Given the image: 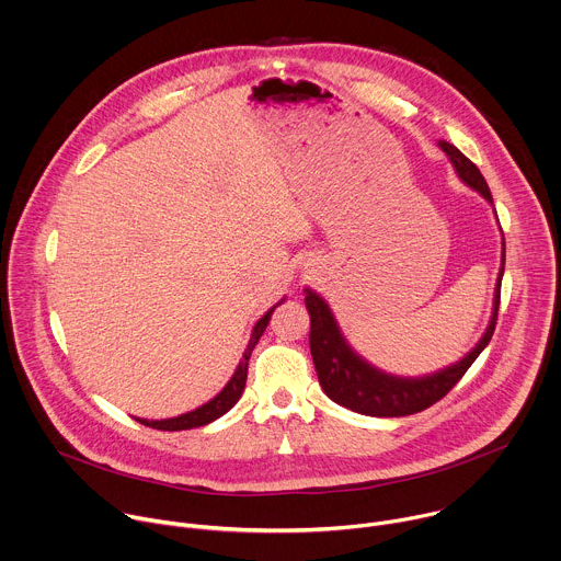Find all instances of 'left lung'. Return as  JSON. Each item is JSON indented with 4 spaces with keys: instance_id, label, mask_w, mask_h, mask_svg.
Wrapping results in <instances>:
<instances>
[{
    "instance_id": "left-lung-1",
    "label": "left lung",
    "mask_w": 561,
    "mask_h": 561,
    "mask_svg": "<svg viewBox=\"0 0 561 561\" xmlns=\"http://www.w3.org/2000/svg\"><path fill=\"white\" fill-rule=\"evenodd\" d=\"M438 145L451 160L460 180L493 205L489 184L480 173V169L451 142L440 140ZM504 253L506 251L502 242V266L495 282L493 312L482 339L476 343V347L469 354H465L454 365L440 371H434V375L416 377V379L388 375V371L377 369L363 356H358L341 334L339 323L330 306L325 304V299L312 293L310 288H306V308L310 312V354L314 360L319 383L328 394V399H332L334 403L356 414L379 416V419L410 416L438 403L462 379L465 371L471 367V363L480 356V352L489 345L493 336L497 308H500V286L504 275Z\"/></svg>"
}]
</instances>
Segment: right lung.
<instances>
[{
	"mask_svg": "<svg viewBox=\"0 0 561 561\" xmlns=\"http://www.w3.org/2000/svg\"><path fill=\"white\" fill-rule=\"evenodd\" d=\"M284 301V299H282ZM282 301H277L257 323H255V328H253V334H251V339H249V345H247V350H244V356H242V360H240V365H238V369H236V375L231 377V381L225 386V390L218 394V397H214L209 403H205V405H201V408H196L194 412H186V414H180V416H173V419H164V421H147V419H136L138 423H142V425H147V427H151V430H162V432H180V430H194V427H203V425H209V423H214L216 419H220V416H225L238 401H240V397H242V392H244V386H247V371H249V358H251V352H253V347L257 345V341H260V336L264 334V330H266V325H268V321H271V314H273V310L282 304Z\"/></svg>",
	"mask_w": 561,
	"mask_h": 561,
	"instance_id": "right-lung-1",
	"label": "right lung"
}]
</instances>
